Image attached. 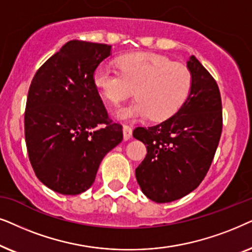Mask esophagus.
I'll use <instances>...</instances> for the list:
<instances>
[{
    "instance_id": "esophagus-1",
    "label": "esophagus",
    "mask_w": 252,
    "mask_h": 252,
    "mask_svg": "<svg viewBox=\"0 0 252 252\" xmlns=\"http://www.w3.org/2000/svg\"><path fill=\"white\" fill-rule=\"evenodd\" d=\"M132 137V129L129 126H123V138L124 140H128Z\"/></svg>"
}]
</instances>
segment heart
I'll return each mask as SVG.
<instances>
[{"label":"heart","mask_w":252,"mask_h":252,"mask_svg":"<svg viewBox=\"0 0 252 252\" xmlns=\"http://www.w3.org/2000/svg\"><path fill=\"white\" fill-rule=\"evenodd\" d=\"M119 73L99 66L93 82L100 94L112 105H119L135 92L136 101L121 108V120L149 117L165 121L186 101L191 89V73L186 65L156 53H133L116 60Z\"/></svg>","instance_id":"1"}]
</instances>
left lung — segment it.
I'll return each instance as SVG.
<instances>
[{
  "label": "left lung",
  "instance_id": "obj_1",
  "mask_svg": "<svg viewBox=\"0 0 252 252\" xmlns=\"http://www.w3.org/2000/svg\"><path fill=\"white\" fill-rule=\"evenodd\" d=\"M187 66L190 93L175 115L157 126L133 130L147 154L136 168L144 194L169 203L190 193L206 176L222 131V106L218 84L193 55Z\"/></svg>",
  "mask_w": 252,
  "mask_h": 252
}]
</instances>
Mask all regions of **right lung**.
Returning a JSON list of instances; mask_svg holds the SVG:
<instances>
[{"instance_id":"obj_1","label":"right lung","mask_w":252,"mask_h":252,"mask_svg":"<svg viewBox=\"0 0 252 252\" xmlns=\"http://www.w3.org/2000/svg\"><path fill=\"white\" fill-rule=\"evenodd\" d=\"M105 43L68 41L33 77L25 109V142L35 175L55 192L78 194L95 180L103 157L122 142L93 82L110 55Z\"/></svg>"}]
</instances>
